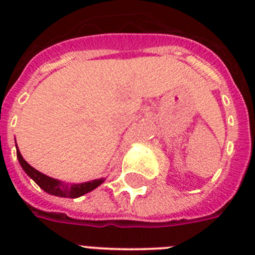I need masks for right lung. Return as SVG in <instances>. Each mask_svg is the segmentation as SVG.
I'll return each mask as SVG.
<instances>
[{
  "label": "right lung",
  "instance_id": "1",
  "mask_svg": "<svg viewBox=\"0 0 255 255\" xmlns=\"http://www.w3.org/2000/svg\"><path fill=\"white\" fill-rule=\"evenodd\" d=\"M16 155L17 159H19L20 164H21L22 170L25 171V173L28 175L30 179L34 180L39 185L40 189H43L46 193L52 195H56V197H62V198H79L82 195L87 194L89 191L94 190L96 188L102 184L105 181V179H98L93 180V181L83 182V184H73V185H66L64 182L58 181L56 179H52V177L46 176L42 172L37 171L35 168H33L25 159L22 158V155L20 154L19 148L16 147Z\"/></svg>",
  "mask_w": 255,
  "mask_h": 255
}]
</instances>
